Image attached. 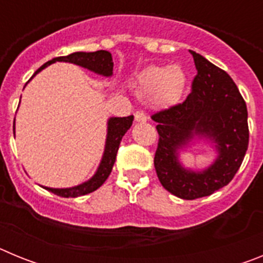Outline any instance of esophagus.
<instances>
[{"instance_id":"obj_1","label":"esophagus","mask_w":263,"mask_h":263,"mask_svg":"<svg viewBox=\"0 0 263 263\" xmlns=\"http://www.w3.org/2000/svg\"><path fill=\"white\" fill-rule=\"evenodd\" d=\"M134 117H136L137 122H146V121H147V116H146L145 111H142V110L136 111V115H134Z\"/></svg>"}]
</instances>
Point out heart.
<instances>
[{
  "label": "heart",
  "mask_w": 263,
  "mask_h": 263,
  "mask_svg": "<svg viewBox=\"0 0 263 263\" xmlns=\"http://www.w3.org/2000/svg\"><path fill=\"white\" fill-rule=\"evenodd\" d=\"M137 84L141 96H153L159 105H173L184 93L187 78L180 67L150 66L139 73Z\"/></svg>",
  "instance_id": "obj_1"
}]
</instances>
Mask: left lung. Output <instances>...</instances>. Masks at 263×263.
Wrapping results in <instances>:
<instances>
[{
    "label": "left lung",
    "instance_id": "1",
    "mask_svg": "<svg viewBox=\"0 0 263 263\" xmlns=\"http://www.w3.org/2000/svg\"><path fill=\"white\" fill-rule=\"evenodd\" d=\"M197 73L191 93L180 104L152 116L159 134L154 166L167 191L184 200L210 196L234 178L249 145L245 100L224 69L190 50ZM195 135L216 143L215 163L199 173L185 170L177 160V150Z\"/></svg>",
    "mask_w": 263,
    "mask_h": 263
}]
</instances>
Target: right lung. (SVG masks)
Returning a JSON list of instances; mask_svg holds the SVG:
<instances>
[{"instance_id": "add662e5", "label": "right lung", "mask_w": 263, "mask_h": 263, "mask_svg": "<svg viewBox=\"0 0 263 263\" xmlns=\"http://www.w3.org/2000/svg\"><path fill=\"white\" fill-rule=\"evenodd\" d=\"M55 62L73 63V64L84 67V68H88L89 71H93L103 76H111V73H113L111 53L109 51L100 50L95 51V52H73L71 55H67V57L53 58L52 60L45 63L41 68L36 69V72L32 76H35L39 71H42V69L46 68V67ZM133 116H127V117H111L108 121V134H106V143L103 159H101V163H100L96 174L88 182L72 188L45 187L46 190L62 197H78L96 191L97 188L104 184V182L108 179L109 174L111 173V167H113L116 162V155H117L118 147H120L121 139H122V137L125 136L127 130L130 129V126L133 124Z\"/></svg>"}]
</instances>
